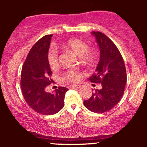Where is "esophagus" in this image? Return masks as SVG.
Wrapping results in <instances>:
<instances>
[{
  "instance_id": "esophagus-1",
  "label": "esophagus",
  "mask_w": 147,
  "mask_h": 147,
  "mask_svg": "<svg viewBox=\"0 0 147 147\" xmlns=\"http://www.w3.org/2000/svg\"><path fill=\"white\" fill-rule=\"evenodd\" d=\"M81 86H82L81 85H79V84L77 85V84H76V85H70L69 87L72 88H79Z\"/></svg>"
}]
</instances>
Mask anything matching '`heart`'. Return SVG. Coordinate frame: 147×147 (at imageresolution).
<instances>
[{"label":"heart","mask_w":147,"mask_h":147,"mask_svg":"<svg viewBox=\"0 0 147 147\" xmlns=\"http://www.w3.org/2000/svg\"><path fill=\"white\" fill-rule=\"evenodd\" d=\"M65 47L70 49L76 55L79 57H83L87 61H90L95 57V52L93 50L88 49V45L85 41L79 38H71L65 43ZM47 59L49 65L52 69L57 68L59 64V52L56 48L52 47L49 49ZM81 74L76 69H68L64 71L61 75V79L64 82H77L81 79Z\"/></svg>","instance_id":"b5f03b06"}]
</instances>
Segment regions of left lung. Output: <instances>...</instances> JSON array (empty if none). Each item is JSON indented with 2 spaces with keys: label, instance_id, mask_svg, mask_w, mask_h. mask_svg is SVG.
Segmentation results:
<instances>
[{
  "label": "left lung",
  "instance_id": "obj_1",
  "mask_svg": "<svg viewBox=\"0 0 147 147\" xmlns=\"http://www.w3.org/2000/svg\"><path fill=\"white\" fill-rule=\"evenodd\" d=\"M100 50V59L96 72L89 80L101 84L84 105L94 113H104L112 109L121 100L126 84V72L120 52L107 36L100 32H92Z\"/></svg>",
  "mask_w": 147,
  "mask_h": 147
}]
</instances>
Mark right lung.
Listing matches in <instances>:
<instances>
[{
  "instance_id": "right-lung-1",
  "label": "right lung",
  "mask_w": 147,
  "mask_h": 147,
  "mask_svg": "<svg viewBox=\"0 0 147 147\" xmlns=\"http://www.w3.org/2000/svg\"><path fill=\"white\" fill-rule=\"evenodd\" d=\"M52 36L45 35L33 45L21 70V87L25 102L35 112L45 115L55 114L63 109L68 90L59 86L52 93L45 91L52 82V72L47 59Z\"/></svg>"
}]
</instances>
